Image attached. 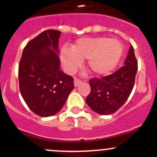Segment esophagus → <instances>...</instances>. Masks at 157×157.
<instances>
[{
  "instance_id": "obj_1",
  "label": "esophagus",
  "mask_w": 157,
  "mask_h": 157,
  "mask_svg": "<svg viewBox=\"0 0 157 157\" xmlns=\"http://www.w3.org/2000/svg\"><path fill=\"white\" fill-rule=\"evenodd\" d=\"M74 86H78L80 83H81V80H79V79L76 78L75 77V78H74Z\"/></svg>"
}]
</instances>
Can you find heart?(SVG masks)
Here are the masks:
<instances>
[{"instance_id": "b5f03b06", "label": "heart", "mask_w": 157, "mask_h": 157, "mask_svg": "<svg viewBox=\"0 0 157 157\" xmlns=\"http://www.w3.org/2000/svg\"><path fill=\"white\" fill-rule=\"evenodd\" d=\"M124 48L117 40L105 36L80 38L69 50L60 51V61L65 71L74 73L87 60L86 67L93 74L104 76L110 74L119 63Z\"/></svg>"}]
</instances>
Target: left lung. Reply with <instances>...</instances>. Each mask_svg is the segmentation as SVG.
I'll use <instances>...</instances> for the list:
<instances>
[{
    "instance_id": "left-lung-1",
    "label": "left lung",
    "mask_w": 157,
    "mask_h": 157,
    "mask_svg": "<svg viewBox=\"0 0 157 157\" xmlns=\"http://www.w3.org/2000/svg\"><path fill=\"white\" fill-rule=\"evenodd\" d=\"M137 60L130 46L124 65L106 77L90 80L91 90L86 99L88 106L100 115L115 113L130 95L137 72Z\"/></svg>"
}]
</instances>
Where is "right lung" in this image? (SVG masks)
<instances>
[{"label": "right lung", "instance_id": "add662e5", "mask_svg": "<svg viewBox=\"0 0 157 157\" xmlns=\"http://www.w3.org/2000/svg\"><path fill=\"white\" fill-rule=\"evenodd\" d=\"M61 32L43 31L24 48L18 69L21 96L32 112L40 117L61 109L74 89V78L60 70L58 42Z\"/></svg>", "mask_w": 157, "mask_h": 157}]
</instances>
